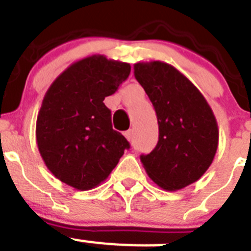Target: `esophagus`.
<instances>
[{
	"label": "esophagus",
	"mask_w": 251,
	"mask_h": 251,
	"mask_svg": "<svg viewBox=\"0 0 251 251\" xmlns=\"http://www.w3.org/2000/svg\"><path fill=\"white\" fill-rule=\"evenodd\" d=\"M124 136H126V138H127L128 141L133 140V129H128L127 132L124 133Z\"/></svg>",
	"instance_id": "esophagus-1"
}]
</instances>
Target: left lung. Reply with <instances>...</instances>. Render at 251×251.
Returning a JSON list of instances; mask_svg holds the SVG:
<instances>
[{
  "instance_id": "8db88e82",
  "label": "left lung",
  "mask_w": 251,
  "mask_h": 251,
  "mask_svg": "<svg viewBox=\"0 0 251 251\" xmlns=\"http://www.w3.org/2000/svg\"><path fill=\"white\" fill-rule=\"evenodd\" d=\"M158 117L159 141L141 163L152 181L167 191L196 182L208 171L218 149L219 130L202 93L175 66L163 61L134 64Z\"/></svg>"
}]
</instances>
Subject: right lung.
<instances>
[{"instance_id": "obj_1", "label": "right lung", "mask_w": 251, "mask_h": 251, "mask_svg": "<svg viewBox=\"0 0 251 251\" xmlns=\"http://www.w3.org/2000/svg\"><path fill=\"white\" fill-rule=\"evenodd\" d=\"M129 73L128 63L92 55L66 68L47 90L37 117V145L49 171L68 186L97 187L129 149L103 103Z\"/></svg>"}]
</instances>
